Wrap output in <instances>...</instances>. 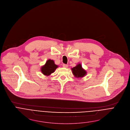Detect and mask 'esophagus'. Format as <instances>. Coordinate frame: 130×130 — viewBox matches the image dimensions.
I'll return each mask as SVG.
<instances>
[{"instance_id": "obj_1", "label": "esophagus", "mask_w": 130, "mask_h": 130, "mask_svg": "<svg viewBox=\"0 0 130 130\" xmlns=\"http://www.w3.org/2000/svg\"><path fill=\"white\" fill-rule=\"evenodd\" d=\"M62 66H63V68H67L68 67V65L66 64H63Z\"/></svg>"}]
</instances>
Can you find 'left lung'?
I'll return each instance as SVG.
<instances>
[{
    "label": "left lung",
    "mask_w": 130,
    "mask_h": 130,
    "mask_svg": "<svg viewBox=\"0 0 130 130\" xmlns=\"http://www.w3.org/2000/svg\"><path fill=\"white\" fill-rule=\"evenodd\" d=\"M71 70L74 76L77 78L83 77L87 74V72L82 68L80 63H78L75 67L71 68Z\"/></svg>",
    "instance_id": "left-lung-1"
}]
</instances>
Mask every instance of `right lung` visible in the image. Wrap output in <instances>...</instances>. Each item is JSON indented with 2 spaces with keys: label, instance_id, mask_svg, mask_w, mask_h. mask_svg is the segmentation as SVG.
<instances>
[{
  "label": "right lung",
  "instance_id": "1",
  "mask_svg": "<svg viewBox=\"0 0 130 130\" xmlns=\"http://www.w3.org/2000/svg\"><path fill=\"white\" fill-rule=\"evenodd\" d=\"M58 67V66L55 64L54 60L48 59L46 61L44 66L41 67V71L43 74L48 76L52 73H54Z\"/></svg>",
  "mask_w": 130,
  "mask_h": 130
}]
</instances>
